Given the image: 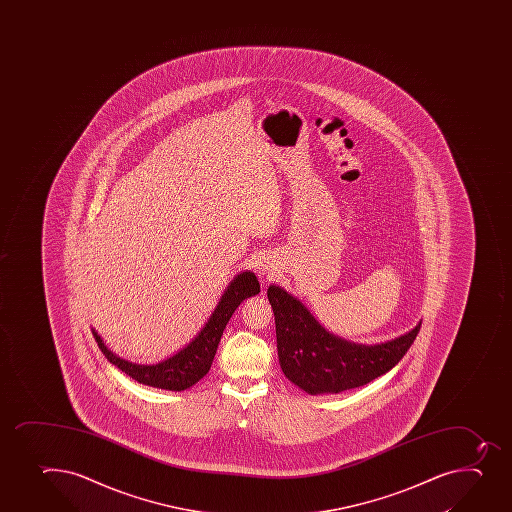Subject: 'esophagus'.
<instances>
[{"label": "esophagus", "instance_id": "esophagus-1", "mask_svg": "<svg viewBox=\"0 0 512 512\" xmlns=\"http://www.w3.org/2000/svg\"><path fill=\"white\" fill-rule=\"evenodd\" d=\"M257 269H259V272L262 275L269 274L270 272L269 265H267V262H264V260H262V262H259V265H257Z\"/></svg>", "mask_w": 512, "mask_h": 512}]
</instances>
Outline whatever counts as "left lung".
<instances>
[{"label": "left lung", "instance_id": "8db88e82", "mask_svg": "<svg viewBox=\"0 0 512 512\" xmlns=\"http://www.w3.org/2000/svg\"><path fill=\"white\" fill-rule=\"evenodd\" d=\"M280 367L285 377L309 394H339L369 384L399 364L414 344L420 324L385 344H354L329 334L314 315L287 294L270 285Z\"/></svg>", "mask_w": 512, "mask_h": 512}]
</instances>
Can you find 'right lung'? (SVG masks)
I'll list each match as a JSON object with an SVG mask.
<instances>
[{"label":"right lung","mask_w":512,"mask_h":512,"mask_svg":"<svg viewBox=\"0 0 512 512\" xmlns=\"http://www.w3.org/2000/svg\"><path fill=\"white\" fill-rule=\"evenodd\" d=\"M260 292V284L252 272H242L228 284L223 292L217 307L210 315L207 324L198 332L197 337L183 347L180 352L172 355L170 359L162 360L158 364L140 365L132 364L128 360L120 359L107 349L102 337L93 330L98 347L118 369L130 375L140 384L157 387V389L180 390L188 389L197 384L198 380L207 375L212 367L213 357L217 354L218 342L222 339L223 329L228 324L233 312L243 300L257 295Z\"/></svg>","instance_id":"add662e5"}]
</instances>
